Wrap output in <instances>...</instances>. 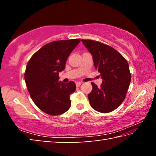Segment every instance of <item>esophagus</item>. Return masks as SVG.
<instances>
[{
    "label": "esophagus",
    "instance_id": "obj_1",
    "mask_svg": "<svg viewBox=\"0 0 156 156\" xmlns=\"http://www.w3.org/2000/svg\"><path fill=\"white\" fill-rule=\"evenodd\" d=\"M82 84V83H81V82H77V83H76V86H77V87H79V86H80V84Z\"/></svg>",
    "mask_w": 156,
    "mask_h": 156
}]
</instances>
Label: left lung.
Here are the masks:
<instances>
[{
    "mask_svg": "<svg viewBox=\"0 0 156 156\" xmlns=\"http://www.w3.org/2000/svg\"><path fill=\"white\" fill-rule=\"evenodd\" d=\"M81 41L91 54L102 80L100 87L91 83L93 88L88 95L91 106L100 113L112 112L125 100L131 83L128 62L112 47L91 40Z\"/></svg>",
    "mask_w": 156,
    "mask_h": 156,
    "instance_id": "8db88e82",
    "label": "left lung"
}]
</instances>
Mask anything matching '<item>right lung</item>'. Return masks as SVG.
Returning a JSON list of instances; mask_svg holds the SVG:
<instances>
[{
  "label": "right lung",
  "instance_id": "1",
  "mask_svg": "<svg viewBox=\"0 0 156 156\" xmlns=\"http://www.w3.org/2000/svg\"><path fill=\"white\" fill-rule=\"evenodd\" d=\"M80 39L54 41L44 45L28 62L25 80L30 96L41 111L51 115L65 113L71 107L74 82L59 81V72Z\"/></svg>",
  "mask_w": 156,
  "mask_h": 156
}]
</instances>
